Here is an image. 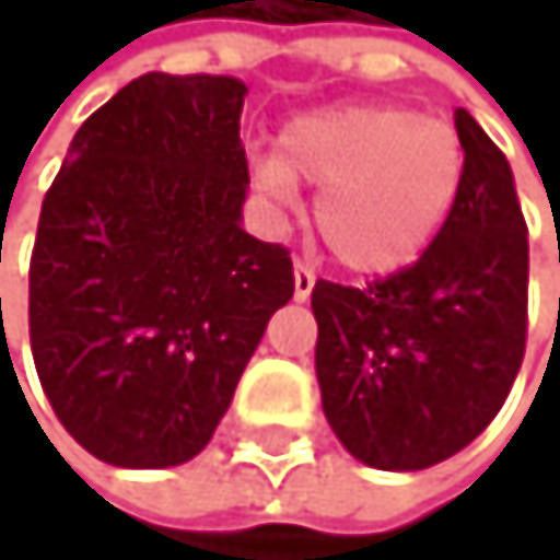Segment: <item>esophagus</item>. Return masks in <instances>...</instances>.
I'll return each instance as SVG.
<instances>
[{
	"label": "esophagus",
	"instance_id": "1",
	"mask_svg": "<svg viewBox=\"0 0 560 560\" xmlns=\"http://www.w3.org/2000/svg\"><path fill=\"white\" fill-rule=\"evenodd\" d=\"M315 289V271L305 261H295V299L305 302Z\"/></svg>",
	"mask_w": 560,
	"mask_h": 560
}]
</instances>
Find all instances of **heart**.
Returning a JSON list of instances; mask_svg holds the SVG:
<instances>
[{
	"mask_svg": "<svg viewBox=\"0 0 560 560\" xmlns=\"http://www.w3.org/2000/svg\"><path fill=\"white\" fill-rule=\"evenodd\" d=\"M275 198L318 187L315 228L339 265L386 275L410 265L454 211L464 143L446 120L406 106H346L289 124L255 167Z\"/></svg>",
	"mask_w": 560,
	"mask_h": 560,
	"instance_id": "heart-1",
	"label": "heart"
}]
</instances>
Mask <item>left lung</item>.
I'll use <instances>...</instances> for the list:
<instances>
[{
	"instance_id": "1",
	"label": "left lung",
	"mask_w": 560,
	"mask_h": 560,
	"mask_svg": "<svg viewBox=\"0 0 560 560\" xmlns=\"http://www.w3.org/2000/svg\"><path fill=\"white\" fill-rule=\"evenodd\" d=\"M464 180L427 252L362 289L318 278L315 376L349 454L423 470L477 440L527 342V224L504 150L457 110Z\"/></svg>"
}]
</instances>
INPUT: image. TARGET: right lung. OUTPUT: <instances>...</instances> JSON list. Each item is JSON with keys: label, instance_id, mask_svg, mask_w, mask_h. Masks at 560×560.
<instances>
[{"label": "right lung", "instance_id": "right-lung-1", "mask_svg": "<svg viewBox=\"0 0 560 560\" xmlns=\"http://www.w3.org/2000/svg\"><path fill=\"white\" fill-rule=\"evenodd\" d=\"M248 86L143 73L77 130L30 258V346L67 433L130 470L198 457L275 308L285 245L242 228Z\"/></svg>", "mask_w": 560, "mask_h": 560}]
</instances>
